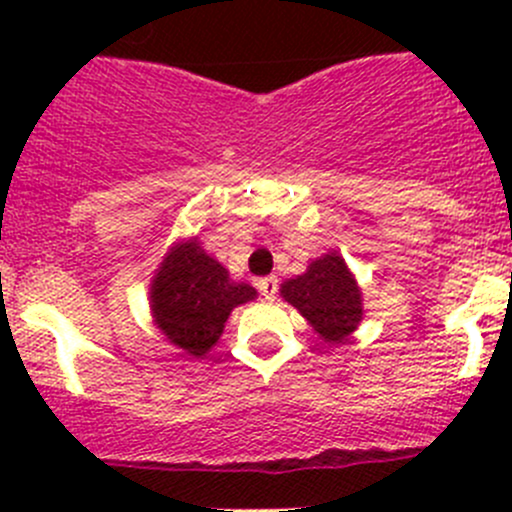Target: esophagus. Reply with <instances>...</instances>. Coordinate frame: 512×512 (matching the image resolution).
Instances as JSON below:
<instances>
[{"label":"esophagus","instance_id":"obj_1","mask_svg":"<svg viewBox=\"0 0 512 512\" xmlns=\"http://www.w3.org/2000/svg\"><path fill=\"white\" fill-rule=\"evenodd\" d=\"M257 289H260V294L265 299H275L277 289H280V282H277L275 275L270 277H262V280H257Z\"/></svg>","mask_w":512,"mask_h":512}]
</instances>
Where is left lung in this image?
Wrapping results in <instances>:
<instances>
[{
	"instance_id": "left-lung-1",
	"label": "left lung",
	"mask_w": 512,
	"mask_h": 512,
	"mask_svg": "<svg viewBox=\"0 0 512 512\" xmlns=\"http://www.w3.org/2000/svg\"><path fill=\"white\" fill-rule=\"evenodd\" d=\"M282 297L329 344L344 342L361 322V292L337 252L319 257L304 275L285 282Z\"/></svg>"
}]
</instances>
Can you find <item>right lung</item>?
Listing matches in <instances>:
<instances>
[{"label":"right lung","mask_w":512,"mask_h":512,"mask_svg":"<svg viewBox=\"0 0 512 512\" xmlns=\"http://www.w3.org/2000/svg\"><path fill=\"white\" fill-rule=\"evenodd\" d=\"M255 289L232 282L195 240L165 257L153 280L151 307L160 332L190 356H203L223 334L232 307L255 299Z\"/></svg>","instance_id":"obj_1"}]
</instances>
